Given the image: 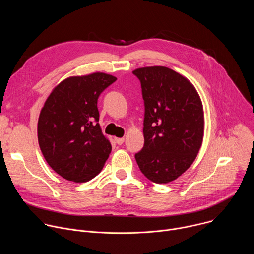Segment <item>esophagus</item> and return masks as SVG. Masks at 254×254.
<instances>
[{
  "instance_id": "obj_1",
  "label": "esophagus",
  "mask_w": 254,
  "mask_h": 254,
  "mask_svg": "<svg viewBox=\"0 0 254 254\" xmlns=\"http://www.w3.org/2000/svg\"><path fill=\"white\" fill-rule=\"evenodd\" d=\"M115 141L117 142V144H123L125 141L124 137H115Z\"/></svg>"
}]
</instances>
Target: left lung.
<instances>
[{
  "label": "left lung",
  "mask_w": 254,
  "mask_h": 254,
  "mask_svg": "<svg viewBox=\"0 0 254 254\" xmlns=\"http://www.w3.org/2000/svg\"><path fill=\"white\" fill-rule=\"evenodd\" d=\"M144 101V144L134 158L152 182L167 184L195 161L204 135V112L195 86L165 66L132 71Z\"/></svg>",
  "instance_id": "1"
}]
</instances>
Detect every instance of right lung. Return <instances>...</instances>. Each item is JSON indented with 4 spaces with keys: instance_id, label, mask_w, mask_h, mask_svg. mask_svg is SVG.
<instances>
[{
    "instance_id": "obj_1",
    "label": "right lung",
    "mask_w": 254,
    "mask_h": 254,
    "mask_svg": "<svg viewBox=\"0 0 254 254\" xmlns=\"http://www.w3.org/2000/svg\"><path fill=\"white\" fill-rule=\"evenodd\" d=\"M117 77L103 73L70 76L54 87L38 120V141L48 165L75 183L102 170L112 144L98 124L97 99Z\"/></svg>"
}]
</instances>
